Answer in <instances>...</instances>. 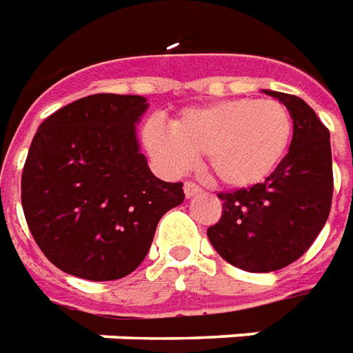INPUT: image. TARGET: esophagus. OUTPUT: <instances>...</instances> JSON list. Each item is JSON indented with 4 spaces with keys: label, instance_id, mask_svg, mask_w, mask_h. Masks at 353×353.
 Listing matches in <instances>:
<instances>
[{
    "label": "esophagus",
    "instance_id": "esophagus-1",
    "mask_svg": "<svg viewBox=\"0 0 353 353\" xmlns=\"http://www.w3.org/2000/svg\"><path fill=\"white\" fill-rule=\"evenodd\" d=\"M201 192L203 190H201L198 184H194V182H184V196H186V198H194V196H198Z\"/></svg>",
    "mask_w": 353,
    "mask_h": 353
}]
</instances>
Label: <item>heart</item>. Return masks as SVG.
Instances as JSON below:
<instances>
[{
    "label": "heart",
    "instance_id": "1",
    "mask_svg": "<svg viewBox=\"0 0 353 353\" xmlns=\"http://www.w3.org/2000/svg\"><path fill=\"white\" fill-rule=\"evenodd\" d=\"M294 121L274 99L234 98L184 109L165 126L150 121L144 144L167 172H182L203 155L213 179L232 190L265 182L290 150Z\"/></svg>",
    "mask_w": 353,
    "mask_h": 353
}]
</instances>
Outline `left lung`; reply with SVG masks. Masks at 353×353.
Masks as SVG:
<instances>
[{
  "label": "left lung",
  "mask_w": 353,
  "mask_h": 353,
  "mask_svg": "<svg viewBox=\"0 0 353 353\" xmlns=\"http://www.w3.org/2000/svg\"><path fill=\"white\" fill-rule=\"evenodd\" d=\"M288 107L290 150L261 184L219 194L223 217L208 228L217 254L242 271L271 273L302 257L317 238L332 201L330 134L302 98L263 90Z\"/></svg>",
  "instance_id": "8db88e82"
}]
</instances>
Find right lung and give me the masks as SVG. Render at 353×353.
Wrapping results in <instances>:
<instances>
[{
  "label": "right lung",
  "mask_w": 353,
  "mask_h": 353,
  "mask_svg": "<svg viewBox=\"0 0 353 353\" xmlns=\"http://www.w3.org/2000/svg\"><path fill=\"white\" fill-rule=\"evenodd\" d=\"M144 96L96 94L50 115L24 163L23 209L43 255L86 281L130 274L159 219L184 201L181 182L157 179L140 152Z\"/></svg>",
  "instance_id": "add662e5"
}]
</instances>
